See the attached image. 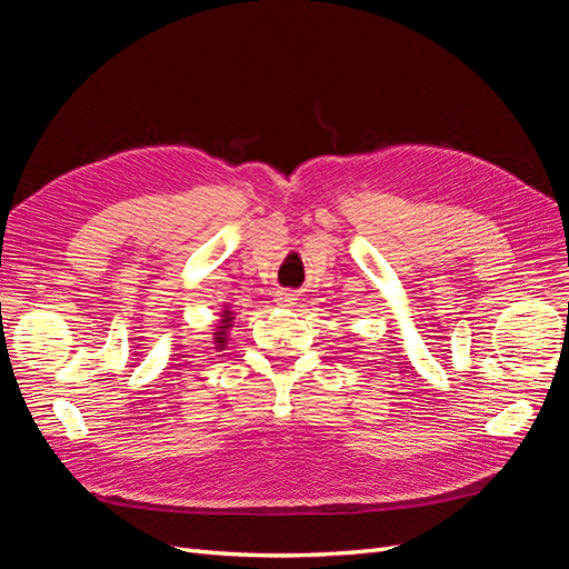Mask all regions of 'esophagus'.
Here are the masks:
<instances>
[{
	"label": "esophagus",
	"instance_id": "esophagus-1",
	"mask_svg": "<svg viewBox=\"0 0 569 569\" xmlns=\"http://www.w3.org/2000/svg\"><path fill=\"white\" fill-rule=\"evenodd\" d=\"M274 301H278L280 306H287V308H289V306H295V303L299 301V297L295 295V291H289V289H280L278 295H274Z\"/></svg>",
	"mask_w": 569,
	"mask_h": 569
}]
</instances>
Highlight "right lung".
Returning <instances> with one entry per match:
<instances>
[{
	"mask_svg": "<svg viewBox=\"0 0 569 569\" xmlns=\"http://www.w3.org/2000/svg\"><path fill=\"white\" fill-rule=\"evenodd\" d=\"M220 318H222V320H220V325H218V330L213 332V335H216V337H213V339H216V349H222V347H226V341H228V330H230V327H232V320H234V318H232V311H222V313H220Z\"/></svg>",
	"mask_w": 569,
	"mask_h": 569,
	"instance_id": "right-lung-1",
	"label": "right lung"
}]
</instances>
